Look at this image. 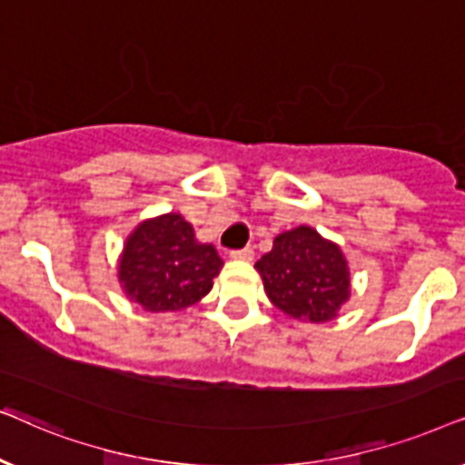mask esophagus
<instances>
[{"mask_svg":"<svg viewBox=\"0 0 465 465\" xmlns=\"http://www.w3.org/2000/svg\"><path fill=\"white\" fill-rule=\"evenodd\" d=\"M229 257L236 259V262H252V257H255V251H252V249H249V246H246V249L232 251V252H229Z\"/></svg>","mask_w":465,"mask_h":465,"instance_id":"esophagus-1","label":"esophagus"}]
</instances>
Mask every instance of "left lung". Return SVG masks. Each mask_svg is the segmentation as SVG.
<instances>
[{
	"label": "left lung",
	"instance_id": "8db88e82",
	"mask_svg": "<svg viewBox=\"0 0 465 465\" xmlns=\"http://www.w3.org/2000/svg\"><path fill=\"white\" fill-rule=\"evenodd\" d=\"M255 270L272 304L304 323L336 319L351 297V270L342 249L311 225L278 233Z\"/></svg>",
	"mask_w": 465,
	"mask_h": 465
}]
</instances>
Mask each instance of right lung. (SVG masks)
I'll return each mask as SVG.
<instances>
[{
    "label": "right lung",
    "mask_w": 465,
    "mask_h": 465,
    "mask_svg": "<svg viewBox=\"0 0 465 465\" xmlns=\"http://www.w3.org/2000/svg\"><path fill=\"white\" fill-rule=\"evenodd\" d=\"M223 268L213 244L195 238L181 213L144 219L129 233L116 278L129 302L148 312H176L210 293Z\"/></svg>",
    "instance_id": "obj_1"
}]
</instances>
